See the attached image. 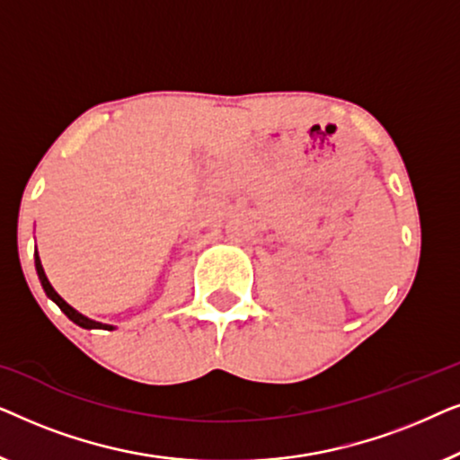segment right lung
Returning <instances> with one entry per match:
<instances>
[{
  "label": "right lung",
  "instance_id": "add662e5",
  "mask_svg": "<svg viewBox=\"0 0 460 460\" xmlns=\"http://www.w3.org/2000/svg\"><path fill=\"white\" fill-rule=\"evenodd\" d=\"M35 268H37V276H40V280H41V287H43V291H46L48 297L52 299L54 304L58 305L60 310L66 314L68 320H73L75 324L84 326V329H104V331H112V329H115V326H109V324H100V323H96V320H90V318H85L84 314H79L77 310H73V307L68 305L66 301L62 299L60 295L54 291L52 285H49V280H48L46 272H43V266H41V261H40V255H37V251H35Z\"/></svg>",
  "mask_w": 460,
  "mask_h": 460
}]
</instances>
